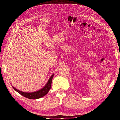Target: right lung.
<instances>
[{"label": "right lung", "instance_id": "obj_1", "mask_svg": "<svg viewBox=\"0 0 120 120\" xmlns=\"http://www.w3.org/2000/svg\"><path fill=\"white\" fill-rule=\"evenodd\" d=\"M53 75H52L51 77L50 78L49 80H48L47 84H46L45 86H44L43 88L41 89L40 90L36 91V92H35L25 93V92H21V91L16 89L13 86L12 87H13V88L15 89L16 92L19 93L21 95H23V96L26 97V98H29V99H33L40 98L41 97H42L44 96H45V95L49 92V91L50 90L51 87V83H52V80L53 77Z\"/></svg>", "mask_w": 120, "mask_h": 120}]
</instances>
